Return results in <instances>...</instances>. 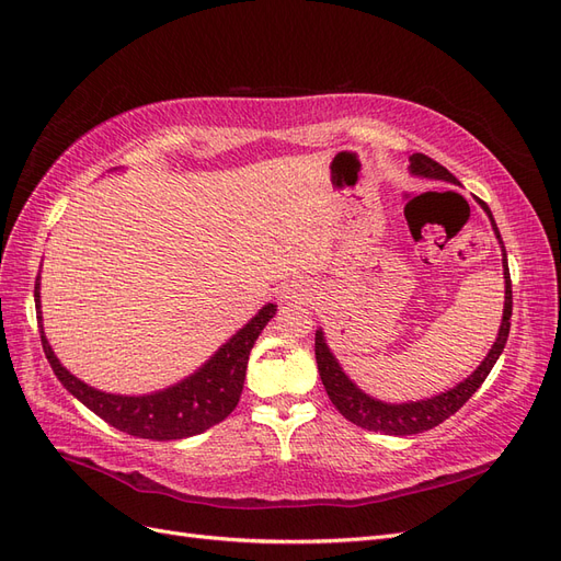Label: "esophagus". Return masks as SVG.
<instances>
[{"label":"esophagus","instance_id":"1","mask_svg":"<svg viewBox=\"0 0 561 561\" xmlns=\"http://www.w3.org/2000/svg\"><path fill=\"white\" fill-rule=\"evenodd\" d=\"M307 293H309V290H304V287H299V285H290V287H285V290H283V299L299 301V299H304V297H309Z\"/></svg>","mask_w":561,"mask_h":561}]
</instances>
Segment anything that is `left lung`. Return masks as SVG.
I'll return each instance as SVG.
<instances>
[{
	"label": "left lung",
	"instance_id": "1",
	"mask_svg": "<svg viewBox=\"0 0 561 561\" xmlns=\"http://www.w3.org/2000/svg\"><path fill=\"white\" fill-rule=\"evenodd\" d=\"M410 173L416 178H428V180H443L458 184V180L447 171L445 165H439L426 154H412L410 157ZM480 206L491 219V227H494L496 239L501 243L503 252V278H505V301H503V318H501V328L494 346L489 348L486 358L480 363V367L472 371L470 377H466L461 383H456L454 388L445 390V393L426 398V400H416V402H381L377 398L367 396L365 390L355 386L346 371L339 365L334 358V353L330 351L325 334L322 330H316V363L322 386H325L328 396L332 404L339 410V414L346 416L351 423L367 431L383 433V435H416L423 431H431L439 423L447 421L451 414H456L461 407L472 398L474 390H478L484 379L489 377L491 367L496 365L499 355L505 348L507 334H511V316H513V283H511V268H507V257H505V245L501 241L499 227L494 222V215H491L489 206L484 201H480Z\"/></svg>",
	"mask_w": 561,
	"mask_h": 561
}]
</instances>
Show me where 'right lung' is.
I'll use <instances>...</instances> for the list:
<instances>
[{"mask_svg":"<svg viewBox=\"0 0 561 561\" xmlns=\"http://www.w3.org/2000/svg\"><path fill=\"white\" fill-rule=\"evenodd\" d=\"M35 307L42 332V346L50 369L70 393L87 404L93 414L105 419L110 426L145 439H182L208 431L225 421L239 404L250 351L266 322L276 316V304H264L260 313L248 320L227 344L215 351L208 363H203L194 375L175 386L154 390L149 396H114L98 390L67 371L50 348L42 325L39 276L35 283Z\"/></svg>","mask_w":561,"mask_h":561,"instance_id":"add662e5","label":"right lung"}]
</instances>
